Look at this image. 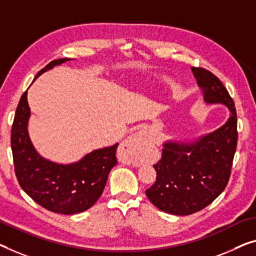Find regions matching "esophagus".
<instances>
[{
  "instance_id": "34e87169",
  "label": "esophagus",
  "mask_w": 256,
  "mask_h": 256,
  "mask_svg": "<svg viewBox=\"0 0 256 256\" xmlns=\"http://www.w3.org/2000/svg\"><path fill=\"white\" fill-rule=\"evenodd\" d=\"M148 144V136L144 131H138L133 133L124 141L120 146V152L124 154L131 162L138 160V155Z\"/></svg>"
}]
</instances>
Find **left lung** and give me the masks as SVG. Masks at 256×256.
<instances>
[{
  "instance_id": "left-lung-1",
  "label": "left lung",
  "mask_w": 256,
  "mask_h": 256,
  "mask_svg": "<svg viewBox=\"0 0 256 256\" xmlns=\"http://www.w3.org/2000/svg\"><path fill=\"white\" fill-rule=\"evenodd\" d=\"M206 104L228 106L226 123L193 141L168 140L162 158L154 166L156 182L146 196L160 210L177 216L201 210L223 192L231 174L237 148L234 102L220 80L210 71L192 68Z\"/></svg>"
}]
</instances>
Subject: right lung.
Returning a JSON list of instances; mask_svg holds the SVG:
<instances>
[{"label": "right lung", "instance_id": "add662e5", "mask_svg": "<svg viewBox=\"0 0 256 256\" xmlns=\"http://www.w3.org/2000/svg\"><path fill=\"white\" fill-rule=\"evenodd\" d=\"M68 60L70 58L52 60L36 77ZM30 116L26 90L11 128V150L19 185L49 212L72 215L90 209L101 196L110 170L116 166L118 144L90 152L78 162L60 164L44 158L34 148L28 131Z\"/></svg>", "mask_w": 256, "mask_h": 256}]
</instances>
